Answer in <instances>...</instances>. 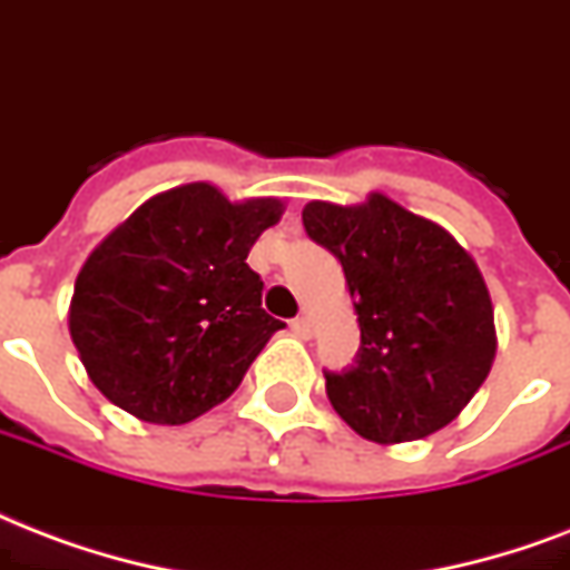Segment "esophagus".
Returning a JSON list of instances; mask_svg holds the SVG:
<instances>
[{
	"instance_id": "esophagus-1",
	"label": "esophagus",
	"mask_w": 570,
	"mask_h": 570,
	"mask_svg": "<svg viewBox=\"0 0 570 570\" xmlns=\"http://www.w3.org/2000/svg\"><path fill=\"white\" fill-rule=\"evenodd\" d=\"M291 333L299 335V338H308V335H312V324H308V317H294V321H291Z\"/></svg>"
}]
</instances>
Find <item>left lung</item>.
<instances>
[{
  "label": "left lung",
  "instance_id": "8db88e82",
  "mask_svg": "<svg viewBox=\"0 0 570 570\" xmlns=\"http://www.w3.org/2000/svg\"><path fill=\"white\" fill-rule=\"evenodd\" d=\"M303 225L342 262L360 321L354 365L324 372L335 413L372 443L449 425L497 354L491 294L470 253L381 193L354 207L308 202Z\"/></svg>",
  "mask_w": 570,
  "mask_h": 570
}]
</instances>
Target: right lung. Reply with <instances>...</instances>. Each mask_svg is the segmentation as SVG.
<instances>
[{
    "instance_id": "add662e5",
    "label": "right lung",
    "mask_w": 570,
    "mask_h": 570,
    "mask_svg": "<svg viewBox=\"0 0 570 570\" xmlns=\"http://www.w3.org/2000/svg\"><path fill=\"white\" fill-rule=\"evenodd\" d=\"M279 198L228 202L210 184L148 198L88 255L70 338L116 407L184 425L240 386L282 321L262 308L246 255L279 223Z\"/></svg>"
}]
</instances>
